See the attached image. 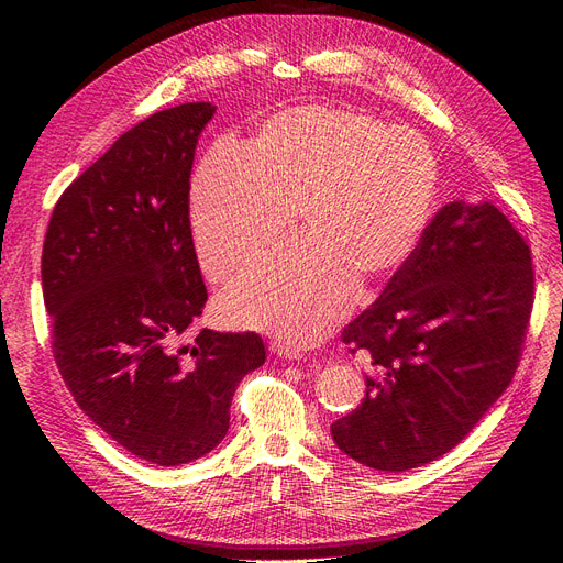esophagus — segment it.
<instances>
[{
  "mask_svg": "<svg viewBox=\"0 0 563 563\" xmlns=\"http://www.w3.org/2000/svg\"><path fill=\"white\" fill-rule=\"evenodd\" d=\"M272 352H275L277 356H282V360H286V362H300L302 356H305L296 345L282 343V340H277V343H272Z\"/></svg>",
  "mask_w": 563,
  "mask_h": 563,
  "instance_id": "obj_1",
  "label": "esophagus"
}]
</instances>
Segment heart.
<instances>
[{
    "label": "heart",
    "mask_w": 563,
    "mask_h": 563,
    "mask_svg": "<svg viewBox=\"0 0 563 563\" xmlns=\"http://www.w3.org/2000/svg\"><path fill=\"white\" fill-rule=\"evenodd\" d=\"M439 166L413 129L347 106H294L216 150L192 178L201 267L228 282L258 263L298 218L302 242L244 275L225 298L236 327L319 343L413 258L432 218Z\"/></svg>",
    "instance_id": "heart-1"
}]
</instances>
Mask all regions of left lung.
I'll use <instances>...</instances> for the list:
<instances>
[{
	"mask_svg": "<svg viewBox=\"0 0 563 563\" xmlns=\"http://www.w3.org/2000/svg\"><path fill=\"white\" fill-rule=\"evenodd\" d=\"M531 249L493 203L451 201L343 331L366 397L331 424L356 463L406 472L463 441L512 383L536 298Z\"/></svg>",
	"mask_w": 563,
	"mask_h": 563,
	"instance_id": "1",
	"label": "left lung"
}]
</instances>
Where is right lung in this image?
Here are the masks:
<instances>
[{"instance_id": "1", "label": "right lung", "mask_w": 563, "mask_h": 563, "mask_svg": "<svg viewBox=\"0 0 563 563\" xmlns=\"http://www.w3.org/2000/svg\"><path fill=\"white\" fill-rule=\"evenodd\" d=\"M216 108L185 103L119 135L56 201L42 251L51 350L75 401L129 453L183 465L230 428L234 389L265 364L253 331L180 338L207 302L190 172Z\"/></svg>"}]
</instances>
